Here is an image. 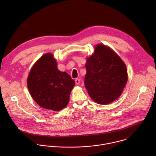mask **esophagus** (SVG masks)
<instances>
[{
    "label": "esophagus",
    "mask_w": 156,
    "mask_h": 156,
    "mask_svg": "<svg viewBox=\"0 0 156 156\" xmlns=\"http://www.w3.org/2000/svg\"><path fill=\"white\" fill-rule=\"evenodd\" d=\"M80 80L79 79H78V78H76V79H75V83H76V85H78L79 84H80Z\"/></svg>",
    "instance_id": "1"
}]
</instances>
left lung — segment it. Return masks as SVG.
Masks as SVG:
<instances>
[{
  "instance_id": "obj_1",
  "label": "left lung",
  "mask_w": 156,
  "mask_h": 156,
  "mask_svg": "<svg viewBox=\"0 0 156 156\" xmlns=\"http://www.w3.org/2000/svg\"><path fill=\"white\" fill-rule=\"evenodd\" d=\"M84 84L97 104L107 105L122 94L128 81L127 69L120 56L108 46L98 44L86 58Z\"/></svg>"
}]
</instances>
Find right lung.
Listing matches in <instances>:
<instances>
[{
  "instance_id": "obj_1",
  "label": "right lung",
  "mask_w": 156,
  "mask_h": 156,
  "mask_svg": "<svg viewBox=\"0 0 156 156\" xmlns=\"http://www.w3.org/2000/svg\"><path fill=\"white\" fill-rule=\"evenodd\" d=\"M75 82L57 68L51 53L42 55L33 65L27 78V86L33 100L41 107L60 111L69 102Z\"/></svg>"
}]
</instances>
